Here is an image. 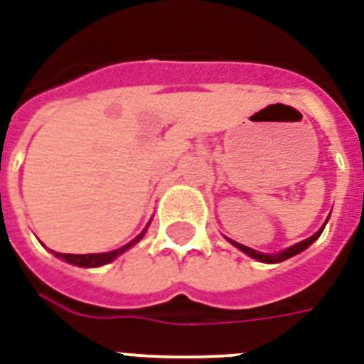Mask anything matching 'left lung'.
I'll use <instances>...</instances> for the list:
<instances>
[{
    "mask_svg": "<svg viewBox=\"0 0 364 364\" xmlns=\"http://www.w3.org/2000/svg\"><path fill=\"white\" fill-rule=\"evenodd\" d=\"M323 228H326V226H323ZM323 228H321L320 232H316L312 237L305 239V241H301V243L294 245V247H289V249H286L284 252H279V254H264V252H258V250L249 249V247H245V245L235 243V241H232V243L235 245L239 250H243L245 254H249L250 258L258 259V262H264V264H279V262H284V259L291 258V256H295V254H299V252H303L305 249H309L310 245L314 243L316 239L320 237L321 232H323Z\"/></svg>",
    "mask_w": 364,
    "mask_h": 364,
    "instance_id": "obj_1",
    "label": "left lung"
}]
</instances>
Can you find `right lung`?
<instances>
[{
	"instance_id": "obj_1",
	"label": "right lung",
	"mask_w": 364,
	"mask_h": 364,
	"mask_svg": "<svg viewBox=\"0 0 364 364\" xmlns=\"http://www.w3.org/2000/svg\"><path fill=\"white\" fill-rule=\"evenodd\" d=\"M144 235V232L138 235L136 239H132L131 243H127L125 247H121L117 250H112V252H102V254H59L54 252L58 258H63L65 262H69L73 265H78V267H99V265H105V264H110L112 259H115L119 254L125 252L127 249H131L132 245L138 243Z\"/></svg>"
}]
</instances>
